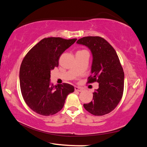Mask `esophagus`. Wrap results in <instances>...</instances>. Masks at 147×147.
<instances>
[{
  "label": "esophagus",
  "instance_id": "esophagus-1",
  "mask_svg": "<svg viewBox=\"0 0 147 147\" xmlns=\"http://www.w3.org/2000/svg\"><path fill=\"white\" fill-rule=\"evenodd\" d=\"M74 90L77 91H79V92H82V91H83V89L81 88H80V87L76 86V87H74Z\"/></svg>",
  "mask_w": 147,
  "mask_h": 147
}]
</instances>
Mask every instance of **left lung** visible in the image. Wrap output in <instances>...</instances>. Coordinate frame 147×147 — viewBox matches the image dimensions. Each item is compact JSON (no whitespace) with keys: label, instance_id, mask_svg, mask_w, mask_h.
Instances as JSON below:
<instances>
[{"label":"left lung","instance_id":"8db88e82","mask_svg":"<svg viewBox=\"0 0 147 147\" xmlns=\"http://www.w3.org/2000/svg\"><path fill=\"white\" fill-rule=\"evenodd\" d=\"M76 43L88 47L93 55L88 82L98 83V88L93 93V100L84 104V108L94 115L110 113L121 100L124 90V74L116 51L99 36L84 37Z\"/></svg>","mask_w":147,"mask_h":147}]
</instances>
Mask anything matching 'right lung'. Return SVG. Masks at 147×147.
Returning a JSON list of instances; mask_svg holds the SVG:
<instances>
[{
	"label": "right lung",
	"mask_w": 147,
	"mask_h": 147,
	"mask_svg": "<svg viewBox=\"0 0 147 147\" xmlns=\"http://www.w3.org/2000/svg\"><path fill=\"white\" fill-rule=\"evenodd\" d=\"M77 39L44 38L30 50L19 71L20 88L26 104L39 115H53L63 108L71 84L51 85V71L58 67L59 57Z\"/></svg>",
	"instance_id": "obj_1"
}]
</instances>
